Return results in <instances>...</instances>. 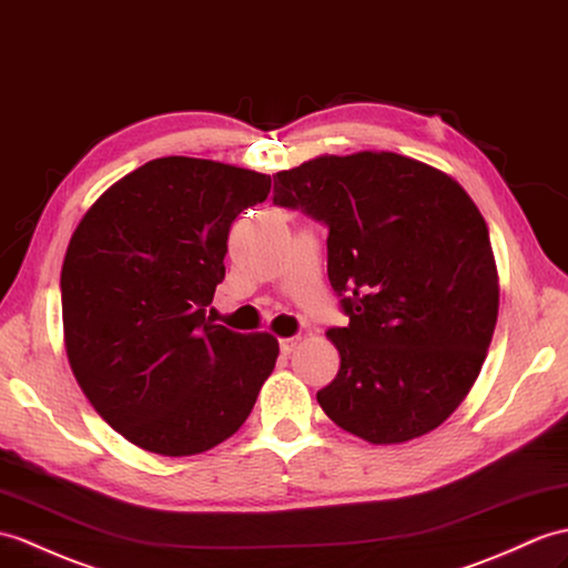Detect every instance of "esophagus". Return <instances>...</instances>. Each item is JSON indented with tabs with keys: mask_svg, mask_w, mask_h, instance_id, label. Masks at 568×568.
<instances>
[{
	"mask_svg": "<svg viewBox=\"0 0 568 568\" xmlns=\"http://www.w3.org/2000/svg\"><path fill=\"white\" fill-rule=\"evenodd\" d=\"M278 346H281V353H283V355H290V353H293V351L297 348V338H281Z\"/></svg>",
	"mask_w": 568,
	"mask_h": 568,
	"instance_id": "esophagus-1",
	"label": "esophagus"
}]
</instances>
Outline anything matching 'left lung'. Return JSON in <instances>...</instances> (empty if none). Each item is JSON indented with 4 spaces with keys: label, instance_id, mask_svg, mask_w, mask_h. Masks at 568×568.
<instances>
[{
    "label": "left lung",
    "instance_id": "obj_1",
    "mask_svg": "<svg viewBox=\"0 0 568 568\" xmlns=\"http://www.w3.org/2000/svg\"><path fill=\"white\" fill-rule=\"evenodd\" d=\"M273 203L328 227V283L348 326L316 402L373 445L438 428L469 394L498 316L486 222L467 191L412 156L324 154L273 176Z\"/></svg>",
    "mask_w": 568,
    "mask_h": 568
}]
</instances>
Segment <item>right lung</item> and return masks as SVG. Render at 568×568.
<instances>
[{
    "label": "right lung",
    "mask_w": 568,
    "mask_h": 568,
    "mask_svg": "<svg viewBox=\"0 0 568 568\" xmlns=\"http://www.w3.org/2000/svg\"><path fill=\"white\" fill-rule=\"evenodd\" d=\"M268 193L258 171L162 156L77 224L60 275L64 348L97 414L142 450L186 457L227 440L273 373L278 341L205 314L234 217Z\"/></svg>",
    "instance_id": "1"
}]
</instances>
